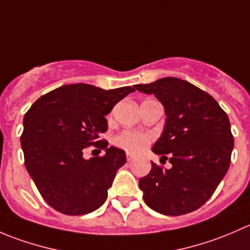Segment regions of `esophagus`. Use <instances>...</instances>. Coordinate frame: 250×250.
Segmentation results:
<instances>
[{"label": "esophagus", "instance_id": "1", "mask_svg": "<svg viewBox=\"0 0 250 250\" xmlns=\"http://www.w3.org/2000/svg\"><path fill=\"white\" fill-rule=\"evenodd\" d=\"M133 158H134V156L132 155V153H129V152H127V160L128 161H132Z\"/></svg>", "mask_w": 250, "mask_h": 250}]
</instances>
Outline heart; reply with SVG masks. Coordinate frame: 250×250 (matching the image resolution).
Wrapping results in <instances>:
<instances>
[{
    "label": "heart",
    "instance_id": "heart-1",
    "mask_svg": "<svg viewBox=\"0 0 250 250\" xmlns=\"http://www.w3.org/2000/svg\"><path fill=\"white\" fill-rule=\"evenodd\" d=\"M115 144L127 152L139 153L145 150L151 141V137L135 130H123L115 137Z\"/></svg>",
    "mask_w": 250,
    "mask_h": 250
}]
</instances>
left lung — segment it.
<instances>
[{
	"instance_id": "left-lung-1",
	"label": "left lung",
	"mask_w": 250,
	"mask_h": 250,
	"mask_svg": "<svg viewBox=\"0 0 250 250\" xmlns=\"http://www.w3.org/2000/svg\"><path fill=\"white\" fill-rule=\"evenodd\" d=\"M135 89L153 94L165 107L166 121L152 151L172 165L139 180L144 201L155 211L183 215L202 207L228 173L233 137L226 112L211 95L181 78L165 77Z\"/></svg>"
}]
</instances>
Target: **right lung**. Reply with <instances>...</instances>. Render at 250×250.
<instances>
[{"instance_id":"right-lung-1","label":"right lung","mask_w":250,"mask_h":250,"mask_svg":"<svg viewBox=\"0 0 250 250\" xmlns=\"http://www.w3.org/2000/svg\"><path fill=\"white\" fill-rule=\"evenodd\" d=\"M134 90H105L87 83L62 85L42 95L25 113L20 137L25 167L55 210L83 215L105 203L127 158L123 150L97 139L107 130L105 116ZM89 145L104 148L105 155L84 159L83 150Z\"/></svg>"}]
</instances>
